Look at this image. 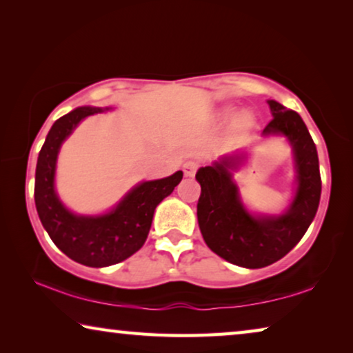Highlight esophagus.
<instances>
[{"label": "esophagus", "mask_w": 353, "mask_h": 353, "mask_svg": "<svg viewBox=\"0 0 353 353\" xmlns=\"http://www.w3.org/2000/svg\"><path fill=\"white\" fill-rule=\"evenodd\" d=\"M198 168H199L198 161H194V160H188V161H185V165H183V172H185V176H188V177H193L194 174H196Z\"/></svg>", "instance_id": "esophagus-1"}]
</instances>
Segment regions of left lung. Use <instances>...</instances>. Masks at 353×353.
I'll return each mask as SVG.
<instances>
[{
    "mask_svg": "<svg viewBox=\"0 0 353 353\" xmlns=\"http://www.w3.org/2000/svg\"><path fill=\"white\" fill-rule=\"evenodd\" d=\"M268 105L273 119L264 135L288 137L297 163L299 187L286 214L254 218L243 209L228 171L237 159H225L196 172L201 183L198 223L207 247L231 264L247 268L267 267L286 256L305 236L321 201L317 150L303 119L275 100H268Z\"/></svg>",
    "mask_w": 353,
    "mask_h": 353,
    "instance_id": "1",
    "label": "left lung"
}]
</instances>
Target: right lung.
I'll use <instances>...</instances> for the list:
<instances>
[{
	"instance_id": "add662e5",
	"label": "right lung",
	"mask_w": 353,
	"mask_h": 353,
	"mask_svg": "<svg viewBox=\"0 0 353 353\" xmlns=\"http://www.w3.org/2000/svg\"><path fill=\"white\" fill-rule=\"evenodd\" d=\"M102 108L81 106L59 117L50 128L39 152L34 201L39 218L50 239L65 256L88 267H106L122 262L146 242L155 207L182 181L183 172L160 181L143 182L102 216H77L64 209L54 193L53 179L58 150L78 122Z\"/></svg>"
}]
</instances>
